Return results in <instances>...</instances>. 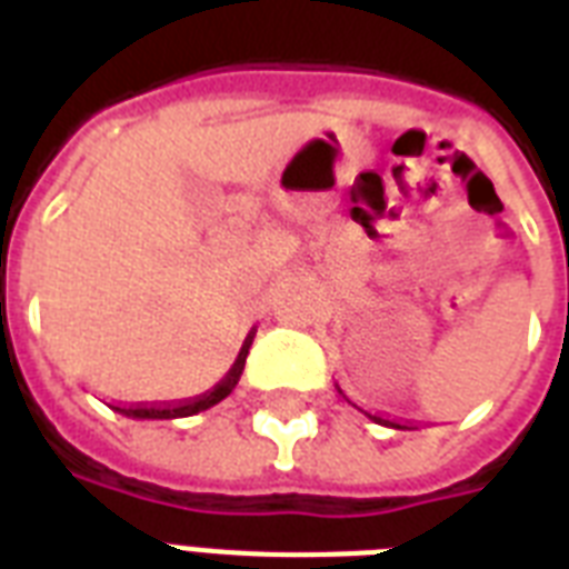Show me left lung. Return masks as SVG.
I'll list each match as a JSON object with an SVG mask.
<instances>
[{"mask_svg":"<svg viewBox=\"0 0 569 569\" xmlns=\"http://www.w3.org/2000/svg\"><path fill=\"white\" fill-rule=\"evenodd\" d=\"M366 416H369V419H372V422H378V425H392V428H405V425L389 422V419H380V416H372V413H366Z\"/></svg>","mask_w":569,"mask_h":569,"instance_id":"8db88e82","label":"left lung"}]
</instances>
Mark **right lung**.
<instances>
[{
  "label": "right lung",
  "instance_id": "obj_1",
  "mask_svg": "<svg viewBox=\"0 0 569 569\" xmlns=\"http://www.w3.org/2000/svg\"><path fill=\"white\" fill-rule=\"evenodd\" d=\"M250 342H253V330L248 333L244 339V346H241L239 357H236V363L230 366V372L223 375L221 383H214V389L203 392V396H197L194 401H186V405H168V407H144V405H132V407H114L118 413L129 416V419H182V416H194V413H203L209 407H214L218 401L230 396L236 383H239L241 372H244V360H248V351H250Z\"/></svg>",
  "mask_w": 569,
  "mask_h": 569
}]
</instances>
